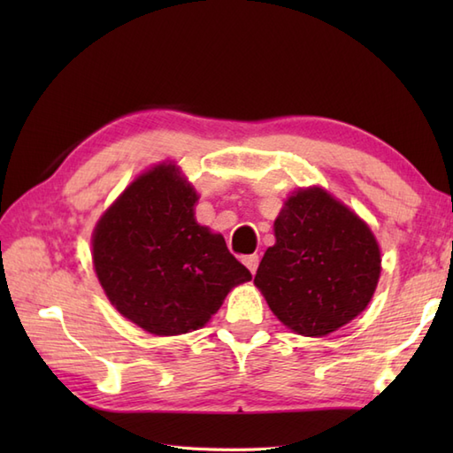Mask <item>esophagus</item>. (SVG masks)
<instances>
[{
	"label": "esophagus",
	"mask_w": 453,
	"mask_h": 453,
	"mask_svg": "<svg viewBox=\"0 0 453 453\" xmlns=\"http://www.w3.org/2000/svg\"><path fill=\"white\" fill-rule=\"evenodd\" d=\"M258 261H261V258H258V255H247V257H243V263H245V266L249 268V271H251V274L257 273Z\"/></svg>",
	"instance_id": "34e87169"
}]
</instances>
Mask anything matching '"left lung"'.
I'll return each instance as SVG.
<instances>
[{
  "label": "left lung",
  "mask_w": 453,
  "mask_h": 453,
  "mask_svg": "<svg viewBox=\"0 0 453 453\" xmlns=\"http://www.w3.org/2000/svg\"><path fill=\"white\" fill-rule=\"evenodd\" d=\"M255 286L288 329L325 336L370 303L381 273L372 229L329 192L300 188L274 221Z\"/></svg>",
  "instance_id": "obj_1"
}]
</instances>
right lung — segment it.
I'll return each instance as SVG.
<instances>
[{"mask_svg": "<svg viewBox=\"0 0 453 453\" xmlns=\"http://www.w3.org/2000/svg\"><path fill=\"white\" fill-rule=\"evenodd\" d=\"M198 195L175 165L143 173L104 211L93 234V265L120 315L159 336L204 326L251 273L224 237L196 224Z\"/></svg>", "mask_w": 453, "mask_h": 453, "instance_id": "add662e5", "label": "right lung"}]
</instances>
